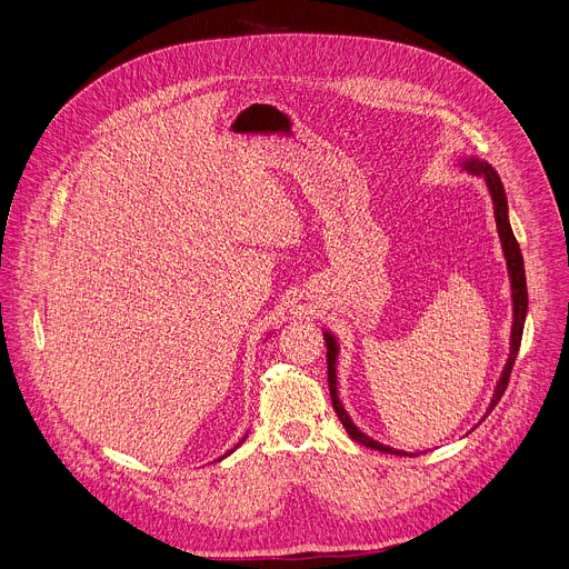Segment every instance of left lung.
Listing matches in <instances>:
<instances>
[{"instance_id":"left-lung-1","label":"left lung","mask_w":569,"mask_h":569,"mask_svg":"<svg viewBox=\"0 0 569 569\" xmlns=\"http://www.w3.org/2000/svg\"><path fill=\"white\" fill-rule=\"evenodd\" d=\"M459 167L472 176H479L483 178L486 187H489V193H491V200H493V211H496V224H498V233H500V240H502V252H505V259H507V270H509V279H511V301H513V323H511V351H509V358H507V365L502 369V376L496 385V391H493V398H491V405L489 410H486V417H489V412L496 408L498 400L502 398L507 385H509V376H511V369L516 365V358H518V349H520V342H522V329H525V317H527V279H525V261H522V252H520V246L518 240L513 236V229H511V222H509V204H507V193H505V187H502V180L500 176L496 173V169L489 164V161H483L479 157H463L459 159ZM323 340H327V362H329V389H331V400H333V410L338 415V419L342 421L345 430L349 432V437L371 450H380V452H387V455H410V457H417L421 452H405V450H396V448H389L385 443H378L373 441L371 437H367L362 430H358V426L351 421V417L347 415L342 400L338 398V373H336V365H338V353H340V347H338V340L327 331L323 333ZM483 417V419H486Z\"/></svg>"}]
</instances>
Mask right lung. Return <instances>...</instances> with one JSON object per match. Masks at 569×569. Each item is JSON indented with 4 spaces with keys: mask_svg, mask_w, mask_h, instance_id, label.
<instances>
[{
    "mask_svg": "<svg viewBox=\"0 0 569 569\" xmlns=\"http://www.w3.org/2000/svg\"><path fill=\"white\" fill-rule=\"evenodd\" d=\"M246 439H248V435H246V437H242V439H240V441H238V443H236V446H233V450H236V448H238V446H240V443H242V441H246ZM233 450H229V452H224V455H222V457H227V455H231V452H233Z\"/></svg>",
    "mask_w": 569,
    "mask_h": 569,
    "instance_id": "add662e5",
    "label": "right lung"
}]
</instances>
